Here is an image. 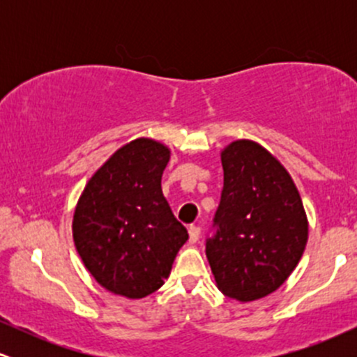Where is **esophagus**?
Here are the masks:
<instances>
[{"label":"esophagus","instance_id":"obj_1","mask_svg":"<svg viewBox=\"0 0 357 357\" xmlns=\"http://www.w3.org/2000/svg\"><path fill=\"white\" fill-rule=\"evenodd\" d=\"M190 241L191 243H196V241H198V238H199V235H202V228L199 227H190Z\"/></svg>","mask_w":357,"mask_h":357}]
</instances>
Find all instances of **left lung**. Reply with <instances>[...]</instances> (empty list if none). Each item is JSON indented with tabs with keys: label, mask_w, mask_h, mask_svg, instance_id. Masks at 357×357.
Segmentation results:
<instances>
[{
	"label": "left lung",
	"mask_w": 357,
	"mask_h": 357,
	"mask_svg": "<svg viewBox=\"0 0 357 357\" xmlns=\"http://www.w3.org/2000/svg\"><path fill=\"white\" fill-rule=\"evenodd\" d=\"M223 191L206 257L225 296L252 302L275 292L297 267L309 225L296 184L253 141L221 151Z\"/></svg>",
	"instance_id": "8db88e82"
}]
</instances>
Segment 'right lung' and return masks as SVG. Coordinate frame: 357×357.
Returning a JSON list of instances; mask_svg holds the SVG:
<instances>
[{
	"label": "right lung",
	"mask_w": 357,
	"mask_h": 357,
	"mask_svg": "<svg viewBox=\"0 0 357 357\" xmlns=\"http://www.w3.org/2000/svg\"><path fill=\"white\" fill-rule=\"evenodd\" d=\"M169 149L136 139L89 179L73 213V241L84 265L109 292L142 298L171 273L186 228L161 190Z\"/></svg>",
	"instance_id": "add662e5"
}]
</instances>
